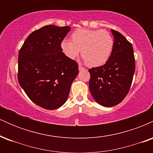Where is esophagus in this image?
Here are the masks:
<instances>
[{"label": "esophagus", "mask_w": 153, "mask_h": 153, "mask_svg": "<svg viewBox=\"0 0 153 153\" xmlns=\"http://www.w3.org/2000/svg\"><path fill=\"white\" fill-rule=\"evenodd\" d=\"M78 69H79V71H84V70H85V68H82V67L81 65H79V66H78Z\"/></svg>", "instance_id": "obj_1"}]
</instances>
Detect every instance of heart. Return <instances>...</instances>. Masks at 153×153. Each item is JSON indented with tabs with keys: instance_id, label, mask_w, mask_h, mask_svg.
<instances>
[{
	"instance_id": "obj_1",
	"label": "heart",
	"mask_w": 153,
	"mask_h": 153,
	"mask_svg": "<svg viewBox=\"0 0 153 153\" xmlns=\"http://www.w3.org/2000/svg\"><path fill=\"white\" fill-rule=\"evenodd\" d=\"M71 42L64 39L60 47L70 59L82 58L91 68L103 65L109 59L114 48V39L108 31L101 29H78L71 35Z\"/></svg>"
}]
</instances>
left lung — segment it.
<instances>
[{"label": "left lung", "instance_id": "1", "mask_svg": "<svg viewBox=\"0 0 153 153\" xmlns=\"http://www.w3.org/2000/svg\"><path fill=\"white\" fill-rule=\"evenodd\" d=\"M114 48L109 59L102 66L89 69V90L93 98L103 106H116L130 89L135 71L131 44L117 31L111 29Z\"/></svg>", "mask_w": 153, "mask_h": 153}]
</instances>
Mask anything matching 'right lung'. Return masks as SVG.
Returning a JSON list of instances; mask_svg holds the SVG:
<instances>
[{
	"label": "right lung",
	"mask_w": 153,
	"mask_h": 153,
	"mask_svg": "<svg viewBox=\"0 0 153 153\" xmlns=\"http://www.w3.org/2000/svg\"><path fill=\"white\" fill-rule=\"evenodd\" d=\"M70 30V26H45L33 31L19 50V84L33 102L45 109H56L66 102L78 74V63L60 47Z\"/></svg>",
	"instance_id": "obj_1"
}]
</instances>
